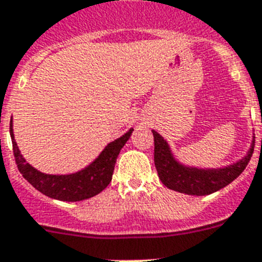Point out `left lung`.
Returning <instances> with one entry per match:
<instances>
[{
	"mask_svg": "<svg viewBox=\"0 0 262 262\" xmlns=\"http://www.w3.org/2000/svg\"><path fill=\"white\" fill-rule=\"evenodd\" d=\"M155 139V166L166 187L189 195H209L221 190L239 177L253 154L254 136L248 154L242 160L223 168H196L184 165L173 155L168 142L152 129Z\"/></svg>",
	"mask_w": 262,
	"mask_h": 262,
	"instance_id": "obj_1",
	"label": "left lung"
}]
</instances>
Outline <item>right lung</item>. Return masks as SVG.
Wrapping results in <instances>:
<instances>
[{"mask_svg":"<svg viewBox=\"0 0 262 262\" xmlns=\"http://www.w3.org/2000/svg\"><path fill=\"white\" fill-rule=\"evenodd\" d=\"M134 128H129L124 135L108 143L93 163L71 174H47L39 172L27 163L20 155L17 142L14 139L13 119L10 120V136L13 143V152L19 172L25 180L30 182L36 190L53 200L66 202H78L97 195L107 186L113 178V172L117 163V157L127 140L133 134Z\"/></svg>","mask_w":262,"mask_h":262,"instance_id":"obj_1","label":"right lung"}]
</instances>
